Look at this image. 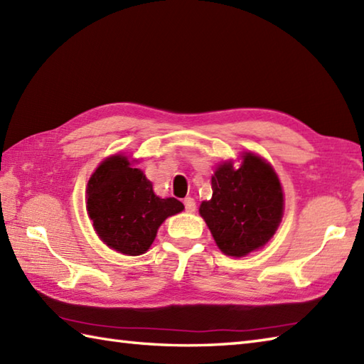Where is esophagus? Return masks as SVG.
I'll return each instance as SVG.
<instances>
[{
  "instance_id": "obj_1",
  "label": "esophagus",
  "mask_w": 364,
  "mask_h": 364,
  "mask_svg": "<svg viewBox=\"0 0 364 364\" xmlns=\"http://www.w3.org/2000/svg\"><path fill=\"white\" fill-rule=\"evenodd\" d=\"M184 208H186L188 213H194L196 211V200L192 197L184 198Z\"/></svg>"
}]
</instances>
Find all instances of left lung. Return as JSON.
<instances>
[{
  "label": "left lung",
  "instance_id": "obj_1",
  "mask_svg": "<svg viewBox=\"0 0 364 364\" xmlns=\"http://www.w3.org/2000/svg\"><path fill=\"white\" fill-rule=\"evenodd\" d=\"M213 197L200 205V215L215 244L228 257H245L259 249L280 225L283 191L272 166L244 153L241 166L219 164L211 178Z\"/></svg>",
  "mask_w": 364,
  "mask_h": 364
}]
</instances>
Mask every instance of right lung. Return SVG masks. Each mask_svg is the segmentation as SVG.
Here are the masks:
<instances>
[{
	"label": "right lung",
	"instance_id": "add662e5",
	"mask_svg": "<svg viewBox=\"0 0 364 364\" xmlns=\"http://www.w3.org/2000/svg\"><path fill=\"white\" fill-rule=\"evenodd\" d=\"M86 194L87 214L98 237L109 249L129 257L149 250L161 223L184 210L180 200L154 194L142 170L122 154L97 167Z\"/></svg>",
	"mask_w": 364,
	"mask_h": 364
}]
</instances>
